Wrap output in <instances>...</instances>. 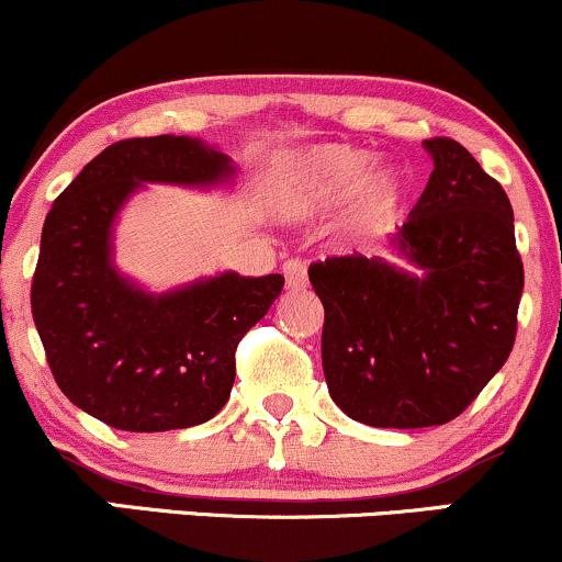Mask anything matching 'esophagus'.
<instances>
[{"label": "esophagus", "instance_id": "esophagus-1", "mask_svg": "<svg viewBox=\"0 0 562 562\" xmlns=\"http://www.w3.org/2000/svg\"><path fill=\"white\" fill-rule=\"evenodd\" d=\"M283 279H286L289 289H302L307 283V270L302 260H286L283 262Z\"/></svg>", "mask_w": 562, "mask_h": 562}]
</instances>
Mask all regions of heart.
<instances>
[{
  "label": "heart",
  "instance_id": "b5f03b06",
  "mask_svg": "<svg viewBox=\"0 0 562 562\" xmlns=\"http://www.w3.org/2000/svg\"><path fill=\"white\" fill-rule=\"evenodd\" d=\"M374 167V156L348 145H318L289 156L279 167V196L294 210H315L350 196L363 186ZM401 180L393 172L371 175L363 191V217L384 220L398 210Z\"/></svg>",
  "mask_w": 562,
  "mask_h": 562
}]
</instances>
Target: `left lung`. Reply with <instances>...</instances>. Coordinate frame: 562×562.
Segmentation results:
<instances>
[{
    "label": "left lung",
    "instance_id": "8db88e82",
    "mask_svg": "<svg viewBox=\"0 0 562 562\" xmlns=\"http://www.w3.org/2000/svg\"><path fill=\"white\" fill-rule=\"evenodd\" d=\"M432 156L412 214L382 257H326L307 276L324 302L321 358L329 395L371 427L446 425L509 358L518 334L522 262L504 188L451 137Z\"/></svg>",
    "mask_w": 562,
    "mask_h": 562
}]
</instances>
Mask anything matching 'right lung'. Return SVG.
<instances>
[{
    "label": "right lung",
    "mask_w": 562,
    "mask_h": 562,
    "mask_svg": "<svg viewBox=\"0 0 562 562\" xmlns=\"http://www.w3.org/2000/svg\"><path fill=\"white\" fill-rule=\"evenodd\" d=\"M236 172L196 137L109 145L55 199L42 228L31 313L55 382L74 406L127 432L212 419L231 398L236 348L283 276L220 273L148 294L111 260L113 220L143 182L217 186Z\"/></svg>",
    "instance_id": "1"
}]
</instances>
